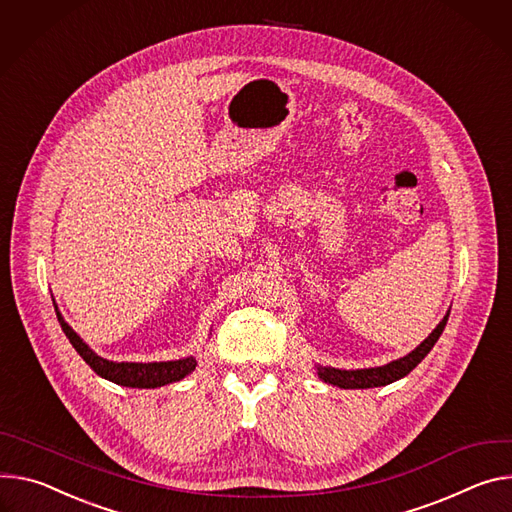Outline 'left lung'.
<instances>
[{"label":"left lung","instance_id":"1","mask_svg":"<svg viewBox=\"0 0 512 512\" xmlns=\"http://www.w3.org/2000/svg\"><path fill=\"white\" fill-rule=\"evenodd\" d=\"M449 311L445 313V317L439 321V325L429 333L427 339L411 352L405 358L394 360L386 366H376V368H362V370H339V368H331V366H317V376L333 386L339 388H374V386H386L394 380H399L403 376H407L413 368H417V364L431 352V348L437 344L439 335L445 329Z\"/></svg>","mask_w":512,"mask_h":512}]
</instances>
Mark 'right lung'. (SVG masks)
Here are the masks:
<instances>
[{
  "label": "right lung",
  "instance_id": "obj_1",
  "mask_svg": "<svg viewBox=\"0 0 512 512\" xmlns=\"http://www.w3.org/2000/svg\"><path fill=\"white\" fill-rule=\"evenodd\" d=\"M54 303V301H52ZM56 317H59V323L69 337V342L77 350V354L93 368L95 374H99L105 380L116 382L120 386H130V388H158L170 382H179L187 374H191L197 366V360L193 356L183 358V360H170V362H111L101 356H97L83 339L73 331V327L63 319L59 307L54 305Z\"/></svg>",
  "mask_w": 512,
  "mask_h": 512
}]
</instances>
